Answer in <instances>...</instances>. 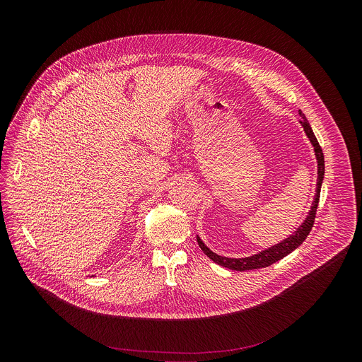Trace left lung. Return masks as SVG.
I'll use <instances>...</instances> for the list:
<instances>
[{
	"instance_id": "1",
	"label": "left lung",
	"mask_w": 362,
	"mask_h": 362,
	"mask_svg": "<svg viewBox=\"0 0 362 362\" xmlns=\"http://www.w3.org/2000/svg\"><path fill=\"white\" fill-rule=\"evenodd\" d=\"M302 120H300V124L306 133V136L309 137V140H311V143L314 144V148H315V154H317V160H318V183H317V194H315V200L311 206V212H309L306 221L298 228V230L291 235L289 238H286L284 242L257 253V255H253V256H249V257H242V259H233V257H223V256H219L216 253H214L208 246H206L200 238L197 236V243L200 246V249L208 255V257H211V259L214 262H216L218 265L221 267H225V268H229L232 271H252V269H261V268H267L278 261H281L282 257H285L286 255H289L292 250H295L305 239L306 236L309 235V232H311L313 226H314V222H315V215H317V209H318V202H320V193H321V185H322V180H324V173H325V165H324V153H322V148L311 129V126H309L305 115L302 112H299Z\"/></svg>"
}]
</instances>
